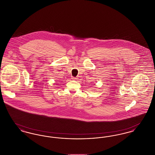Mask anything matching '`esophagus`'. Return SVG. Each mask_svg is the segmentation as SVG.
Instances as JSON below:
<instances>
[{
  "label": "esophagus",
  "instance_id": "34e87169",
  "mask_svg": "<svg viewBox=\"0 0 155 155\" xmlns=\"http://www.w3.org/2000/svg\"><path fill=\"white\" fill-rule=\"evenodd\" d=\"M72 79H73V80H77V78H75V77H73V78H72Z\"/></svg>",
  "mask_w": 155,
  "mask_h": 155
}]
</instances>
